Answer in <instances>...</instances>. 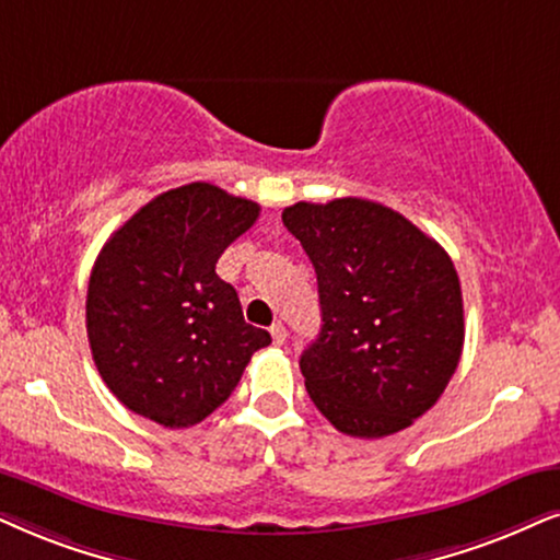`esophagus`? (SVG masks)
<instances>
[{"instance_id": "1", "label": "esophagus", "mask_w": 560, "mask_h": 560, "mask_svg": "<svg viewBox=\"0 0 560 560\" xmlns=\"http://www.w3.org/2000/svg\"><path fill=\"white\" fill-rule=\"evenodd\" d=\"M271 338H273V346H284L287 341V328L281 323H273L271 325Z\"/></svg>"}]
</instances>
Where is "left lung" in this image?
<instances>
[{
	"label": "left lung",
	"instance_id": "obj_1",
	"mask_svg": "<svg viewBox=\"0 0 560 560\" xmlns=\"http://www.w3.org/2000/svg\"><path fill=\"white\" fill-rule=\"evenodd\" d=\"M281 219L317 273L323 328L300 357L310 398L343 434L408 429L463 353V292L447 250L366 198L300 201Z\"/></svg>",
	"mask_w": 560,
	"mask_h": 560
}]
</instances>
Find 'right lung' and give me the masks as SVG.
Listing matches in <instances>:
<instances>
[{"mask_svg":"<svg viewBox=\"0 0 560 560\" xmlns=\"http://www.w3.org/2000/svg\"><path fill=\"white\" fill-rule=\"evenodd\" d=\"M260 207L211 183L165 190L113 232L90 273L88 338L108 390L160 427L186 429L230 398L271 343L217 276Z\"/></svg>","mask_w":560,"mask_h":560,"instance_id":"add662e5","label":"right lung"}]
</instances>
